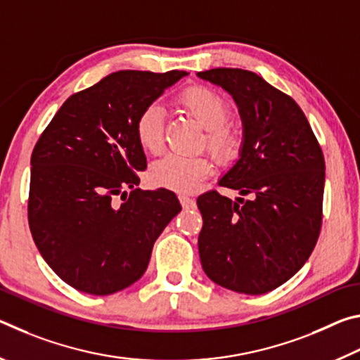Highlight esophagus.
Returning <instances> with one entry per match:
<instances>
[{
    "label": "esophagus",
    "mask_w": 360,
    "mask_h": 360,
    "mask_svg": "<svg viewBox=\"0 0 360 360\" xmlns=\"http://www.w3.org/2000/svg\"><path fill=\"white\" fill-rule=\"evenodd\" d=\"M179 202L182 208H195V200L191 197H186V195H179Z\"/></svg>",
    "instance_id": "34e87169"
}]
</instances>
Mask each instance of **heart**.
I'll return each mask as SVG.
<instances>
[{
	"instance_id": "obj_1",
	"label": "heart",
	"mask_w": 360,
	"mask_h": 360,
	"mask_svg": "<svg viewBox=\"0 0 360 360\" xmlns=\"http://www.w3.org/2000/svg\"><path fill=\"white\" fill-rule=\"evenodd\" d=\"M178 105L206 129L205 144L219 162H230L240 154L243 138L238 127L227 122L229 101L206 85H191L178 95ZM136 141L144 150L157 154L163 148V114L157 105L146 106L135 124ZM212 172L206 155L184 157L168 154L152 163L150 182L173 192L191 193L202 186Z\"/></svg>"
}]
</instances>
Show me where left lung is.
I'll return each mask as SVG.
<instances>
[{
  "mask_svg": "<svg viewBox=\"0 0 360 360\" xmlns=\"http://www.w3.org/2000/svg\"><path fill=\"white\" fill-rule=\"evenodd\" d=\"M198 77L229 92L243 122L240 158L219 184L249 200L200 195L198 252L206 275L248 295L279 288L319 238L326 163L300 106L252 71L214 68Z\"/></svg>",
  "mask_w": 360,
  "mask_h": 360,
  "instance_id": "left-lung-1",
  "label": "left lung"
}]
</instances>
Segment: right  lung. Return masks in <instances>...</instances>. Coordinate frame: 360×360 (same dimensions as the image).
Segmentation results:
<instances>
[{
	"instance_id": "obj_1",
	"label": "right lung",
	"mask_w": 360,
	"mask_h": 360,
	"mask_svg": "<svg viewBox=\"0 0 360 360\" xmlns=\"http://www.w3.org/2000/svg\"><path fill=\"white\" fill-rule=\"evenodd\" d=\"M187 75L112 72L71 95L36 143L30 230L47 265L71 288L109 295L136 283L155 240L181 211L167 188H136L148 165L135 124Z\"/></svg>"
}]
</instances>
